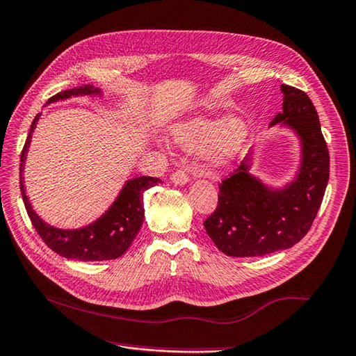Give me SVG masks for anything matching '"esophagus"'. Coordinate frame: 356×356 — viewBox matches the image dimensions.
Listing matches in <instances>:
<instances>
[{"mask_svg": "<svg viewBox=\"0 0 356 356\" xmlns=\"http://www.w3.org/2000/svg\"><path fill=\"white\" fill-rule=\"evenodd\" d=\"M171 181H172V184H175L176 186H184V185H186L188 181H189L188 172L184 171V170H177V171L175 172V175L171 176Z\"/></svg>", "mask_w": 356, "mask_h": 356, "instance_id": "esophagus-1", "label": "esophagus"}]
</instances>
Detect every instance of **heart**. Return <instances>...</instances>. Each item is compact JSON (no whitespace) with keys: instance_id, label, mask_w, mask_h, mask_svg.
Wrapping results in <instances>:
<instances>
[{"instance_id":"heart-1","label":"heart","mask_w":356,"mask_h":356,"mask_svg":"<svg viewBox=\"0 0 356 356\" xmlns=\"http://www.w3.org/2000/svg\"><path fill=\"white\" fill-rule=\"evenodd\" d=\"M171 139L186 152L206 148V162L212 170L225 168L241 153L249 138V124L241 117L208 118L195 117L176 124Z\"/></svg>"}]
</instances>
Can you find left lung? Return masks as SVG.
Segmentation results:
<instances>
[{"label": "left lung", "instance_id": "8db88e82", "mask_svg": "<svg viewBox=\"0 0 356 356\" xmlns=\"http://www.w3.org/2000/svg\"><path fill=\"white\" fill-rule=\"evenodd\" d=\"M282 112L270 126L291 129L300 140V167L282 188L250 175L253 150L220 184L218 204L203 222L227 256H264L290 249L308 234L329 180V152L316 107L300 89L282 85Z\"/></svg>", "mask_w": 356, "mask_h": 356}]
</instances>
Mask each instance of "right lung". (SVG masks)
Instances as JSON below:
<instances>
[{"label": "right lung", "instance_id": "obj_1", "mask_svg": "<svg viewBox=\"0 0 356 356\" xmlns=\"http://www.w3.org/2000/svg\"><path fill=\"white\" fill-rule=\"evenodd\" d=\"M102 97L103 92L92 85H85L80 88H74L56 94L48 100V103H54L59 100H66L71 97ZM40 113L33 120L30 134L27 136L26 145L21 153L19 165V186L24 204L29 217L31 220L33 227L36 229L39 236L44 243L66 259L72 261H109L117 259L121 254L127 252L130 244L134 243L140 226L144 221V203L143 194L156 185L162 184L158 177L140 176L127 180L120 191L118 197L115 198L112 206L107 209L100 218H97L90 225L80 229H59L48 225L38 213L33 211L29 197L24 188V167H26L27 152L31 143V135L36 129V122L39 121Z\"/></svg>", "mask_w": 356, "mask_h": 356}]
</instances>
